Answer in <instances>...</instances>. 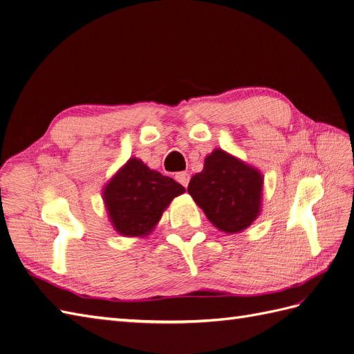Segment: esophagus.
Masks as SVG:
<instances>
[{
	"label": "esophagus",
	"instance_id": "obj_1",
	"mask_svg": "<svg viewBox=\"0 0 354 354\" xmlns=\"http://www.w3.org/2000/svg\"><path fill=\"white\" fill-rule=\"evenodd\" d=\"M176 180L178 181V183H180L181 186L187 187V185H189V180H190V176H189L187 173H177V174H176Z\"/></svg>",
	"mask_w": 354,
	"mask_h": 354
}]
</instances>
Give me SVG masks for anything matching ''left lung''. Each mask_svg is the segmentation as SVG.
<instances>
[{
  "label": "left lung",
  "mask_w": 354,
  "mask_h": 354,
  "mask_svg": "<svg viewBox=\"0 0 354 354\" xmlns=\"http://www.w3.org/2000/svg\"><path fill=\"white\" fill-rule=\"evenodd\" d=\"M263 176L222 149H214L204 168L189 181L187 192L218 231L238 234L250 226L262 209Z\"/></svg>",
  "instance_id": "obj_1"
}]
</instances>
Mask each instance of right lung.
I'll list each match as a JSON object with an SVG mask.
<instances>
[{"label": "right lung", "mask_w": 354, "mask_h": 354, "mask_svg": "<svg viewBox=\"0 0 354 354\" xmlns=\"http://www.w3.org/2000/svg\"><path fill=\"white\" fill-rule=\"evenodd\" d=\"M185 192L176 180L150 169L138 158H129L104 186L102 199L114 231L142 238L156 227L171 201Z\"/></svg>", "instance_id": "obj_1"}]
</instances>
